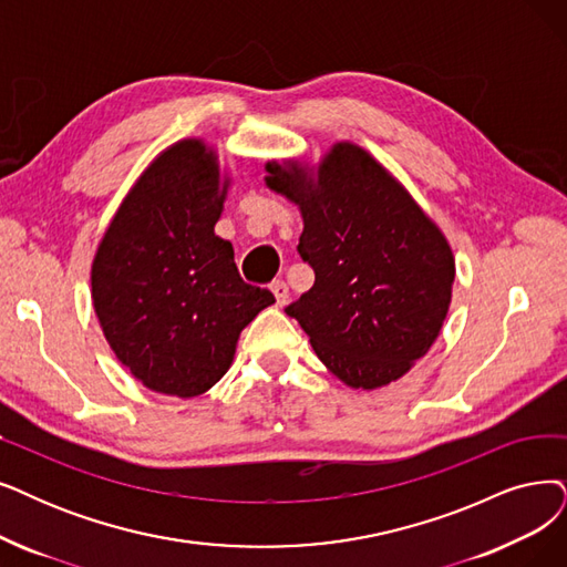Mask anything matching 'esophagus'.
Wrapping results in <instances>:
<instances>
[{"instance_id":"obj_1","label":"esophagus","mask_w":567,"mask_h":567,"mask_svg":"<svg viewBox=\"0 0 567 567\" xmlns=\"http://www.w3.org/2000/svg\"><path fill=\"white\" fill-rule=\"evenodd\" d=\"M271 292H275L279 307H284L288 302V286H286V281H275V284H271Z\"/></svg>"}]
</instances>
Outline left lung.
I'll list each match as a JSON object with an SVG mask.
<instances>
[{
	"label": "left lung",
	"instance_id": "1",
	"mask_svg": "<svg viewBox=\"0 0 567 567\" xmlns=\"http://www.w3.org/2000/svg\"><path fill=\"white\" fill-rule=\"evenodd\" d=\"M265 186L298 207V251L316 281L286 313L351 389L402 379L442 332L456 258L400 181L362 146L334 142L319 163H265Z\"/></svg>",
	"mask_w": 567,
	"mask_h": 567
}]
</instances>
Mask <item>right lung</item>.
I'll return each mask as SVG.
<instances>
[{"instance_id": "right-lung-1", "label": "right lung", "mask_w": 567, "mask_h": 567, "mask_svg": "<svg viewBox=\"0 0 567 567\" xmlns=\"http://www.w3.org/2000/svg\"><path fill=\"white\" fill-rule=\"evenodd\" d=\"M233 176L216 146L157 153L111 216L90 267V298L111 351L148 391L190 400L230 370L241 330L275 305L241 281L214 228Z\"/></svg>"}]
</instances>
